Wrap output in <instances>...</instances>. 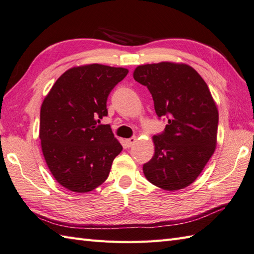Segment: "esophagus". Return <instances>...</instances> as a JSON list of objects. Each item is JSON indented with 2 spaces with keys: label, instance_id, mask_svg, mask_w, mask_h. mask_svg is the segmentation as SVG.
I'll use <instances>...</instances> for the list:
<instances>
[{
  "label": "esophagus",
  "instance_id": "esophagus-1",
  "mask_svg": "<svg viewBox=\"0 0 254 254\" xmlns=\"http://www.w3.org/2000/svg\"><path fill=\"white\" fill-rule=\"evenodd\" d=\"M135 140H137V139H135V137H131V138L127 139V140H126V144H127V146H129V147L132 146V145L134 144Z\"/></svg>",
  "mask_w": 254,
  "mask_h": 254
}]
</instances>
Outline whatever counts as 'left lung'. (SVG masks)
Listing matches in <instances>:
<instances>
[{
  "label": "left lung",
  "mask_w": 254,
  "mask_h": 254,
  "mask_svg": "<svg viewBox=\"0 0 254 254\" xmlns=\"http://www.w3.org/2000/svg\"><path fill=\"white\" fill-rule=\"evenodd\" d=\"M133 78L151 92L158 119L167 120L164 131L153 137L155 153L143 174L163 190L187 188L216 145L219 113L208 86L193 67L174 63L139 65Z\"/></svg>",
  "instance_id": "obj_1"
}]
</instances>
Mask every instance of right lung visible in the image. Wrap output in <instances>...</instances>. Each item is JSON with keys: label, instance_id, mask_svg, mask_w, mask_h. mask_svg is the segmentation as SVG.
I'll list each match as a JSON object with an SVG mask.
<instances>
[{"label": "right lung", "instance_id": "obj_1", "mask_svg": "<svg viewBox=\"0 0 254 254\" xmlns=\"http://www.w3.org/2000/svg\"><path fill=\"white\" fill-rule=\"evenodd\" d=\"M128 70L103 64L75 66L61 75L45 97L40 115L43 155L60 185L86 193L107 180L123 146L110 125L107 100Z\"/></svg>", "mask_w": 254, "mask_h": 254}]
</instances>
